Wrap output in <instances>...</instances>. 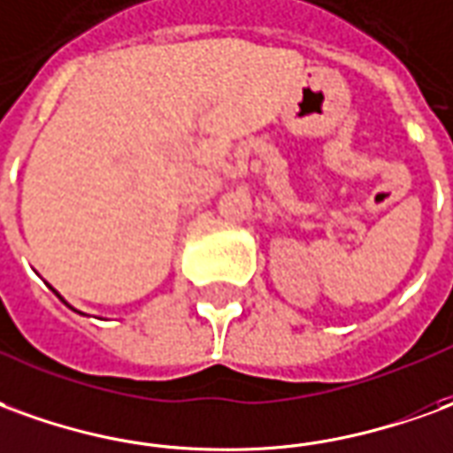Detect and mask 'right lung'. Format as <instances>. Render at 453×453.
<instances>
[{
  "label": "right lung",
  "mask_w": 453,
  "mask_h": 453,
  "mask_svg": "<svg viewBox=\"0 0 453 453\" xmlns=\"http://www.w3.org/2000/svg\"><path fill=\"white\" fill-rule=\"evenodd\" d=\"M50 289H53V287H50ZM53 292H56V289H53ZM56 296H58V299H61L63 303H68V302H65V299H63V296H61V294H58V292H56ZM68 306H71V303H68ZM71 309H73V306H71ZM73 311H78V309H73ZM78 314H83V311H78Z\"/></svg>",
  "instance_id": "add662e5"
}]
</instances>
